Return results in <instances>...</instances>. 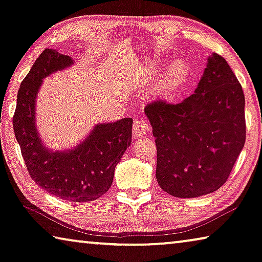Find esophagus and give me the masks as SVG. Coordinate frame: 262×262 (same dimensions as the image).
<instances>
[{"label": "esophagus", "mask_w": 262, "mask_h": 262, "mask_svg": "<svg viewBox=\"0 0 262 262\" xmlns=\"http://www.w3.org/2000/svg\"><path fill=\"white\" fill-rule=\"evenodd\" d=\"M133 132L136 136H144L150 132V126L146 119L136 118L134 124H133Z\"/></svg>", "instance_id": "1"}]
</instances>
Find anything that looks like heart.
Listing matches in <instances>:
<instances>
[{"instance_id":"heart-1","label":"heart","mask_w":262,"mask_h":262,"mask_svg":"<svg viewBox=\"0 0 262 262\" xmlns=\"http://www.w3.org/2000/svg\"><path fill=\"white\" fill-rule=\"evenodd\" d=\"M190 73V68L188 63L183 59H178L170 66L167 78L162 87L161 92L164 97H172L173 94L178 92L188 80Z\"/></svg>"}]
</instances>
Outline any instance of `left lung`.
Returning a JSON list of instances; mask_svg holds the SVG:
<instances>
[{"label":"left lung","instance_id":"left-lung-1","mask_svg":"<svg viewBox=\"0 0 262 262\" xmlns=\"http://www.w3.org/2000/svg\"><path fill=\"white\" fill-rule=\"evenodd\" d=\"M157 148L156 178L165 192L193 198L227 181L246 140L245 95L227 61L209 57L194 93L176 105L144 108Z\"/></svg>","mask_w":262,"mask_h":262}]
</instances>
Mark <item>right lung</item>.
Instances as JSON below:
<instances>
[{
	"label": "right lung",
	"instance_id": "1",
	"mask_svg": "<svg viewBox=\"0 0 262 262\" xmlns=\"http://www.w3.org/2000/svg\"><path fill=\"white\" fill-rule=\"evenodd\" d=\"M71 65V57L53 49L40 53L19 86L12 124L28 171L37 185L63 201L92 202L111 188L116 164L132 143L133 119L99 123L69 150L45 147L36 127L37 94L45 77Z\"/></svg>",
	"mask_w": 262,
	"mask_h": 262
}]
</instances>
